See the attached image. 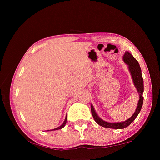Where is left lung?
Returning a JSON list of instances; mask_svg holds the SVG:
<instances>
[{
    "mask_svg": "<svg viewBox=\"0 0 160 160\" xmlns=\"http://www.w3.org/2000/svg\"><path fill=\"white\" fill-rule=\"evenodd\" d=\"M123 61H125V63L128 65L129 69L130 71L131 75H132V79L133 81L134 85L136 88L139 95V100L138 101V107L136 109V111L134 113V114L128 120L125 121L123 122L120 123H109L106 122L105 121L100 119L98 115L95 113V109L93 107V105H91V110L92 115L95 119L97 123H98L99 125L104 128H112V129H123L126 127L129 126V125L132 123L135 119L137 118L139 113L141 111V109L143 105V77L142 75V70L140 68V66L139 65L138 61L135 59L133 56L130 54V53L128 51L125 52L123 55Z\"/></svg>",
    "mask_w": 160,
    "mask_h": 160,
    "instance_id": "left-lung-1",
    "label": "left lung"
}]
</instances>
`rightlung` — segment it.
Wrapping results in <instances>:
<instances>
[{
  "label": "right lung",
  "mask_w": 160,
  "mask_h": 160,
  "mask_svg": "<svg viewBox=\"0 0 160 160\" xmlns=\"http://www.w3.org/2000/svg\"><path fill=\"white\" fill-rule=\"evenodd\" d=\"M67 116H66V118H65V121H64V122H63V123H62L60 127H59V128H55V129H52V130H57V129H62V128H64V126L65 125V124H66V123H67Z\"/></svg>",
  "instance_id": "obj_1"
}]
</instances>
